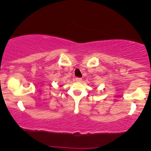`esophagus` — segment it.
I'll use <instances>...</instances> for the list:
<instances>
[{"instance_id": "obj_1", "label": "esophagus", "mask_w": 151, "mask_h": 151, "mask_svg": "<svg viewBox=\"0 0 151 151\" xmlns=\"http://www.w3.org/2000/svg\"><path fill=\"white\" fill-rule=\"evenodd\" d=\"M76 80L77 82H81L82 81V78H76Z\"/></svg>"}]
</instances>
